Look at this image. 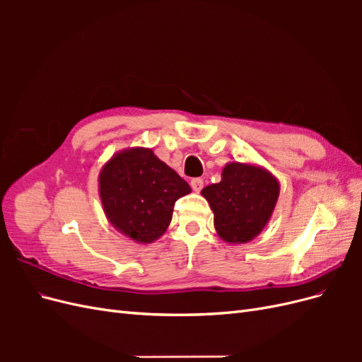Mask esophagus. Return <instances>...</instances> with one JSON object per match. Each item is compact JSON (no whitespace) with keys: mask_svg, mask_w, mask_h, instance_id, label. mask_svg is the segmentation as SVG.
<instances>
[{"mask_svg":"<svg viewBox=\"0 0 362 362\" xmlns=\"http://www.w3.org/2000/svg\"><path fill=\"white\" fill-rule=\"evenodd\" d=\"M190 185H192V189H193V192H196V193H199V192L202 190V187H204V181H202L201 178H193V180L190 181Z\"/></svg>","mask_w":362,"mask_h":362,"instance_id":"1","label":"esophagus"}]
</instances>
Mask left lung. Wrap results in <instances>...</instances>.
<instances>
[{
	"instance_id": "obj_1",
	"label": "left lung",
	"mask_w": 362,
	"mask_h": 362,
	"mask_svg": "<svg viewBox=\"0 0 362 362\" xmlns=\"http://www.w3.org/2000/svg\"><path fill=\"white\" fill-rule=\"evenodd\" d=\"M279 189L278 178L262 166L229 161L221 182L206 185L201 193L214 214L217 235L229 245H243L269 223Z\"/></svg>"
}]
</instances>
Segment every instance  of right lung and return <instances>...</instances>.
Returning <instances> with one entry per match:
<instances>
[{
	"mask_svg": "<svg viewBox=\"0 0 362 362\" xmlns=\"http://www.w3.org/2000/svg\"><path fill=\"white\" fill-rule=\"evenodd\" d=\"M98 187L107 221L140 245L166 233L175 202L192 192L154 151L141 146L116 152L101 168Z\"/></svg>",
	"mask_w": 362,
	"mask_h": 362,
	"instance_id": "1",
	"label": "right lung"
}]
</instances>
